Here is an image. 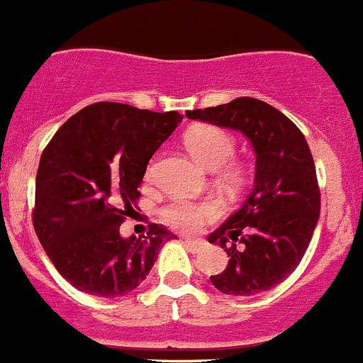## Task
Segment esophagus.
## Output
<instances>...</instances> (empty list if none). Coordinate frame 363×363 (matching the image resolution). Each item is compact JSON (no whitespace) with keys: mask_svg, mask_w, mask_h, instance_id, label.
<instances>
[{"mask_svg":"<svg viewBox=\"0 0 363 363\" xmlns=\"http://www.w3.org/2000/svg\"><path fill=\"white\" fill-rule=\"evenodd\" d=\"M185 247H187L189 251L191 252H201L207 247V243L203 242V240H192V238H187L184 240Z\"/></svg>","mask_w":363,"mask_h":363,"instance_id":"esophagus-1","label":"esophagus"}]
</instances>
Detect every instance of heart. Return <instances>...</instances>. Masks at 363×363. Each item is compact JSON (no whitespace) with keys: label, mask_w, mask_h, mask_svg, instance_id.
<instances>
[{"label":"heart","mask_w":363,"mask_h":363,"mask_svg":"<svg viewBox=\"0 0 363 363\" xmlns=\"http://www.w3.org/2000/svg\"><path fill=\"white\" fill-rule=\"evenodd\" d=\"M185 145L191 150V154L205 169L209 171H220L223 166L234 158L236 152V143L234 138L225 130L213 127V125H201L189 130L185 136ZM154 165L149 167L147 174H152ZM223 179L227 182H236L240 179V169L236 167H226L223 169ZM216 214V207L213 203H194L187 200H176L171 205H167L162 211L163 220L171 227L178 230H194Z\"/></svg>","instance_id":"1"}]
</instances>
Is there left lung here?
I'll return each instance as SVG.
<instances>
[{"label": "left lung", "instance_id": "obj_1", "mask_svg": "<svg viewBox=\"0 0 363 363\" xmlns=\"http://www.w3.org/2000/svg\"><path fill=\"white\" fill-rule=\"evenodd\" d=\"M185 114L240 130L256 154L251 194L207 236L229 256L227 269L211 277V284L230 296L277 287L300 265L320 220L316 169L306 138L278 108L247 96ZM236 241L244 243L242 252Z\"/></svg>", "mask_w": 363, "mask_h": 363}]
</instances>
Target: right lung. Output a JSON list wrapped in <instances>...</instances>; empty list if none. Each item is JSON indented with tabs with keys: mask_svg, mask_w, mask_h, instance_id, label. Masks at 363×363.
I'll return each instance as SVG.
<instances>
[{
	"mask_svg": "<svg viewBox=\"0 0 363 363\" xmlns=\"http://www.w3.org/2000/svg\"><path fill=\"white\" fill-rule=\"evenodd\" d=\"M184 116L99 101L82 108L45 147L36 176L34 229L57 272L92 296L116 298L142 284L167 240L163 225L123 238L147 163Z\"/></svg>",
	"mask_w": 363,
	"mask_h": 363,
	"instance_id": "1",
	"label": "right lung"
}]
</instances>
